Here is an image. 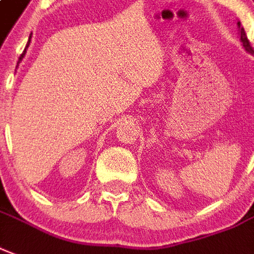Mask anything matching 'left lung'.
<instances>
[{
    "mask_svg": "<svg viewBox=\"0 0 254 254\" xmlns=\"http://www.w3.org/2000/svg\"><path fill=\"white\" fill-rule=\"evenodd\" d=\"M237 25H238V32H240V39H241V41H243L244 48L247 49L248 52L252 53V55H254L253 48H252L251 43H249V40H248L247 33H245V30H244V28H243V26H241V22H238Z\"/></svg>",
    "mask_w": 254,
    "mask_h": 254,
    "instance_id": "left-lung-1",
    "label": "left lung"
}]
</instances>
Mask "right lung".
<instances>
[{"label":"right lung","instance_id":"right-lung-1","mask_svg":"<svg viewBox=\"0 0 254 254\" xmlns=\"http://www.w3.org/2000/svg\"><path fill=\"white\" fill-rule=\"evenodd\" d=\"M29 43H30V40H29V41H28V45H26V48L29 47ZM26 48H25V51H24V52H22V55H21V56H20V60H22V57L25 56V52H26Z\"/></svg>","mask_w":254,"mask_h":254}]
</instances>
